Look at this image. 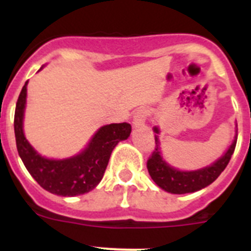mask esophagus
Segmentation results:
<instances>
[{
  "label": "esophagus",
  "instance_id": "obj_1",
  "mask_svg": "<svg viewBox=\"0 0 251 251\" xmlns=\"http://www.w3.org/2000/svg\"><path fill=\"white\" fill-rule=\"evenodd\" d=\"M147 110L146 109H139L137 110L136 114L133 115V126L134 127H142L145 126L146 119H147Z\"/></svg>",
  "mask_w": 251,
  "mask_h": 251
}]
</instances>
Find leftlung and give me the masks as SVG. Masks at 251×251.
<instances>
[{
	"label": "left lung",
	"mask_w": 251,
	"mask_h": 251,
	"mask_svg": "<svg viewBox=\"0 0 251 251\" xmlns=\"http://www.w3.org/2000/svg\"><path fill=\"white\" fill-rule=\"evenodd\" d=\"M153 132L156 133L154 134L156 148L153 151L152 157L147 162L148 172L158 187L165 190L166 192L175 195L192 194L211 185L226 168L235 151L236 141H238V124H235V137L232 139V143L220 158L206 167L194 171H183L171 166L162 157L161 142H159L161 130L158 127H153Z\"/></svg>",
	"instance_id": "obj_1"
}]
</instances>
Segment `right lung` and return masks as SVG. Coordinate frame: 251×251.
I'll return each mask as SVG.
<instances>
[{"label":"right lung","mask_w":251,"mask_h":251,"mask_svg":"<svg viewBox=\"0 0 251 251\" xmlns=\"http://www.w3.org/2000/svg\"><path fill=\"white\" fill-rule=\"evenodd\" d=\"M43 65L40 70L44 69ZM39 70V72H40ZM27 83L22 88L15 110V137L19 156L26 170L44 190L57 196L73 197L92 191L103 178L110 154L132 132L128 123H112L99 128L84 150L68 158H48L40 154L24 132Z\"/></svg>","instance_id":"1"}]
</instances>
